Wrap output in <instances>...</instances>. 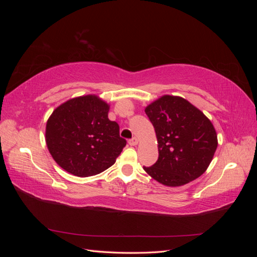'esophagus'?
Segmentation results:
<instances>
[{"label":"esophagus","mask_w":257,"mask_h":257,"mask_svg":"<svg viewBox=\"0 0 257 257\" xmlns=\"http://www.w3.org/2000/svg\"><path fill=\"white\" fill-rule=\"evenodd\" d=\"M128 144H130V146H136L138 144V139L136 137H133L132 139H130Z\"/></svg>","instance_id":"1"}]
</instances>
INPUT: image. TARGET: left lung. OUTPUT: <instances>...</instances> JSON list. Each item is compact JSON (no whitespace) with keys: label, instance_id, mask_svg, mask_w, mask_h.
Instances as JSON below:
<instances>
[{"label":"left lung","instance_id":"obj_1","mask_svg":"<svg viewBox=\"0 0 257 257\" xmlns=\"http://www.w3.org/2000/svg\"><path fill=\"white\" fill-rule=\"evenodd\" d=\"M158 139L159 159L146 173L175 188L195 180L211 163L217 148L212 122L181 96L163 95L145 108Z\"/></svg>","mask_w":257,"mask_h":257}]
</instances>
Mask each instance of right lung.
<instances>
[{
  "instance_id": "add662e5",
  "label": "right lung",
  "mask_w": 257,
  "mask_h": 257,
  "mask_svg": "<svg viewBox=\"0 0 257 257\" xmlns=\"http://www.w3.org/2000/svg\"><path fill=\"white\" fill-rule=\"evenodd\" d=\"M110 105L95 94L73 97L47 120L46 145L57 164L77 177L103 173L126 145L119 125L108 119Z\"/></svg>"
}]
</instances>
